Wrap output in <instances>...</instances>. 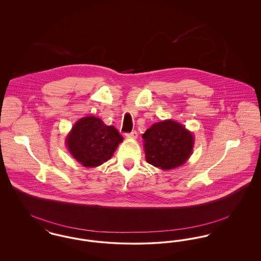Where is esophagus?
<instances>
[{"instance_id":"esophagus-1","label":"esophagus","mask_w":261,"mask_h":261,"mask_svg":"<svg viewBox=\"0 0 261 261\" xmlns=\"http://www.w3.org/2000/svg\"><path fill=\"white\" fill-rule=\"evenodd\" d=\"M127 136L129 137V138H132V139H137L138 133H137V131H132L131 133L127 134Z\"/></svg>"}]
</instances>
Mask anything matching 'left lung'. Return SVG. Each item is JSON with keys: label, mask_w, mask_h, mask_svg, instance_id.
I'll return each mask as SVG.
<instances>
[{"label": "left lung", "mask_w": 261, "mask_h": 261, "mask_svg": "<svg viewBox=\"0 0 261 261\" xmlns=\"http://www.w3.org/2000/svg\"><path fill=\"white\" fill-rule=\"evenodd\" d=\"M143 139L146 161L162 170L184 164L194 148L193 134L184 125L171 119L151 125Z\"/></svg>", "instance_id": "1"}]
</instances>
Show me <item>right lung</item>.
<instances>
[{
	"instance_id": "add662e5",
	"label": "right lung",
	"mask_w": 261,
	"mask_h": 261,
	"mask_svg": "<svg viewBox=\"0 0 261 261\" xmlns=\"http://www.w3.org/2000/svg\"><path fill=\"white\" fill-rule=\"evenodd\" d=\"M123 137L114 126L105 124L95 116L79 119L66 137V147L85 167H96L108 162Z\"/></svg>"
}]
</instances>
